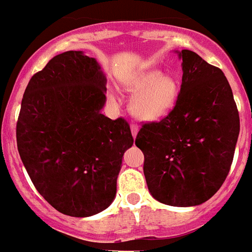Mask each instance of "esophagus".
<instances>
[{
  "instance_id": "obj_1",
  "label": "esophagus",
  "mask_w": 252,
  "mask_h": 252,
  "mask_svg": "<svg viewBox=\"0 0 252 252\" xmlns=\"http://www.w3.org/2000/svg\"><path fill=\"white\" fill-rule=\"evenodd\" d=\"M138 131H139L138 125H136V124H132V125H131V134H132V136H134V138H135V136H136V134H138Z\"/></svg>"
}]
</instances>
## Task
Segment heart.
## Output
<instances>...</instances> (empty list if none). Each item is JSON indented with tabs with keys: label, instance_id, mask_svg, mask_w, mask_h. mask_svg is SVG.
<instances>
[{
	"label": "heart",
	"instance_id": "b5f03b06",
	"mask_svg": "<svg viewBox=\"0 0 252 252\" xmlns=\"http://www.w3.org/2000/svg\"><path fill=\"white\" fill-rule=\"evenodd\" d=\"M136 94L132 97L131 110L138 118L154 121L162 118L174 108L178 97V83L173 76H164L158 70L143 72L127 83Z\"/></svg>",
	"mask_w": 252,
	"mask_h": 252
}]
</instances>
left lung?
Listing matches in <instances>:
<instances>
[{
    "instance_id": "1",
    "label": "left lung",
    "mask_w": 252,
    "mask_h": 252,
    "mask_svg": "<svg viewBox=\"0 0 252 252\" xmlns=\"http://www.w3.org/2000/svg\"><path fill=\"white\" fill-rule=\"evenodd\" d=\"M182 84L162 120L142 125L135 144L151 195L173 207L207 202L222 186L234 158L239 114L226 76L192 50L180 52Z\"/></svg>"
}]
</instances>
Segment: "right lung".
<instances>
[{"instance_id":"1","label":"right lung","mask_w":252,"mask_h":252,"mask_svg":"<svg viewBox=\"0 0 252 252\" xmlns=\"http://www.w3.org/2000/svg\"><path fill=\"white\" fill-rule=\"evenodd\" d=\"M106 78L96 60L69 50L32 76L17 122V146L39 194L58 212L88 217L113 202L125 151V118L110 120Z\"/></svg>"}]
</instances>
